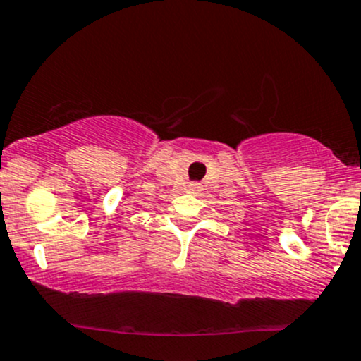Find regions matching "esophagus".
I'll return each instance as SVG.
<instances>
[{
  "instance_id": "1",
  "label": "esophagus",
  "mask_w": 361,
  "mask_h": 361,
  "mask_svg": "<svg viewBox=\"0 0 361 361\" xmlns=\"http://www.w3.org/2000/svg\"><path fill=\"white\" fill-rule=\"evenodd\" d=\"M200 190H202L200 183H190V185H188V192L197 193V192H200Z\"/></svg>"
}]
</instances>
